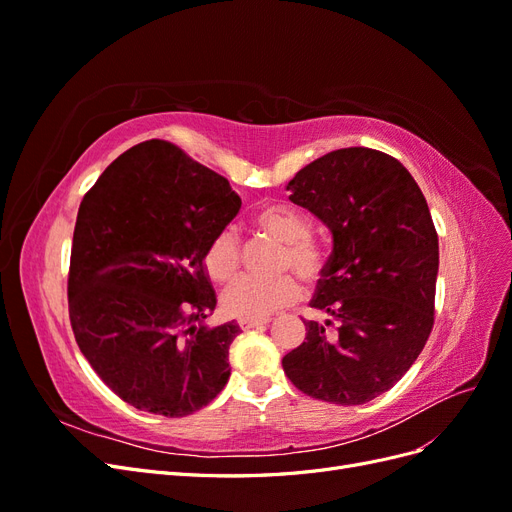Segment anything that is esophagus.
<instances>
[{
	"instance_id": "1",
	"label": "esophagus",
	"mask_w": 512,
	"mask_h": 512,
	"mask_svg": "<svg viewBox=\"0 0 512 512\" xmlns=\"http://www.w3.org/2000/svg\"><path fill=\"white\" fill-rule=\"evenodd\" d=\"M265 324H269V318H262V320H245V318H241V320H239V327H241L243 331L265 327Z\"/></svg>"
}]
</instances>
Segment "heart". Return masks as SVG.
Segmentation results:
<instances>
[{"label":"heart","instance_id":"b5f03b06","mask_svg":"<svg viewBox=\"0 0 512 512\" xmlns=\"http://www.w3.org/2000/svg\"><path fill=\"white\" fill-rule=\"evenodd\" d=\"M254 224L277 241L286 243L280 256V269L294 271L301 280L316 288L329 271V254L324 247L309 237V222L299 211L286 205L262 207L254 215ZM205 269L211 280L228 282L241 269V241L235 228H222L209 241ZM301 299V284L294 275L286 273L275 280H256L239 277L222 294V307L230 316L245 320H262Z\"/></svg>","mask_w":512,"mask_h":512}]
</instances>
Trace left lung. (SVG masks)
I'll return each instance as SVG.
<instances>
[{
	"instance_id": "1",
	"label": "left lung",
	"mask_w": 512,
	"mask_h": 512,
	"mask_svg": "<svg viewBox=\"0 0 512 512\" xmlns=\"http://www.w3.org/2000/svg\"><path fill=\"white\" fill-rule=\"evenodd\" d=\"M290 200L333 232L329 271L303 320V344L282 367L305 395L361 406L401 380L433 329L438 232L406 166L348 147L301 168Z\"/></svg>"
}]
</instances>
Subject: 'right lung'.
<instances>
[{
  "instance_id": "obj_1",
  "label": "right lung",
  "mask_w": 512,
  "mask_h": 512,
  "mask_svg": "<svg viewBox=\"0 0 512 512\" xmlns=\"http://www.w3.org/2000/svg\"><path fill=\"white\" fill-rule=\"evenodd\" d=\"M239 209L228 179L158 138L121 153L83 196L70 324L89 365L126 404L181 418L226 386L239 324H205L218 301L203 256Z\"/></svg>"
}]
</instances>
